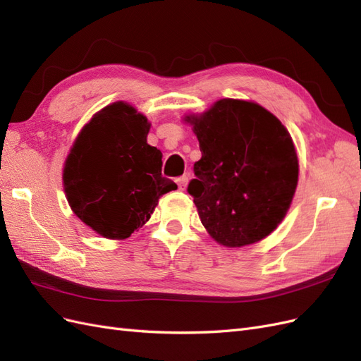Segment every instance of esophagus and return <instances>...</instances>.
<instances>
[{
  "label": "esophagus",
  "instance_id": "obj_1",
  "mask_svg": "<svg viewBox=\"0 0 361 361\" xmlns=\"http://www.w3.org/2000/svg\"><path fill=\"white\" fill-rule=\"evenodd\" d=\"M176 182H178L179 190L183 191L185 188H187V185H188V176H180V178L176 179Z\"/></svg>",
  "mask_w": 361,
  "mask_h": 361
}]
</instances>
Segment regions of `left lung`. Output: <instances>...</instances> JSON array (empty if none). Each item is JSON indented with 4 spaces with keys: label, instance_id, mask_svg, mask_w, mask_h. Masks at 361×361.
I'll return each mask as SVG.
<instances>
[{
    "label": "left lung",
    "instance_id": "1",
    "mask_svg": "<svg viewBox=\"0 0 361 361\" xmlns=\"http://www.w3.org/2000/svg\"><path fill=\"white\" fill-rule=\"evenodd\" d=\"M183 120L200 145L188 192L207 233L235 248L274 232L298 183V157L288 129L259 104L228 97Z\"/></svg>",
    "mask_w": 361,
    "mask_h": 361
}]
</instances>
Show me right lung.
<instances>
[{
	"instance_id": "right-lung-1",
	"label": "right lung",
	"mask_w": 361,
	"mask_h": 361,
	"mask_svg": "<svg viewBox=\"0 0 361 361\" xmlns=\"http://www.w3.org/2000/svg\"><path fill=\"white\" fill-rule=\"evenodd\" d=\"M149 129L133 105L110 104L84 125L64 161L71 209L104 238H129L149 221L161 195L178 188L162 178V154L147 145Z\"/></svg>"
}]
</instances>
